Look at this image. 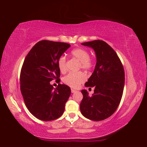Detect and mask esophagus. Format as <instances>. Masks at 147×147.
<instances>
[{"label": "esophagus", "mask_w": 147, "mask_h": 147, "mask_svg": "<svg viewBox=\"0 0 147 147\" xmlns=\"http://www.w3.org/2000/svg\"><path fill=\"white\" fill-rule=\"evenodd\" d=\"M71 92H72V93H74V92H76V90H74V89H71Z\"/></svg>", "instance_id": "1"}]
</instances>
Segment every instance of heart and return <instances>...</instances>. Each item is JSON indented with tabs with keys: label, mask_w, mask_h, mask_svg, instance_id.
<instances>
[{
	"label": "heart",
	"mask_w": 147,
	"mask_h": 147,
	"mask_svg": "<svg viewBox=\"0 0 147 147\" xmlns=\"http://www.w3.org/2000/svg\"><path fill=\"white\" fill-rule=\"evenodd\" d=\"M71 56L79 61V68L84 70H89L94 66V61L89 57V52L84 48H76L71 52ZM58 66L60 71L65 72L67 70L66 58L61 57L58 60ZM86 79V76L83 72H70L63 78V82L71 88H77L80 84L84 83Z\"/></svg>",
	"instance_id": "obj_1"
}]
</instances>
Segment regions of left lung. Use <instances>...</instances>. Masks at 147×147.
Here are the masks:
<instances>
[{"label":"left lung","mask_w":147,"mask_h":147,"mask_svg":"<svg viewBox=\"0 0 147 147\" xmlns=\"http://www.w3.org/2000/svg\"><path fill=\"white\" fill-rule=\"evenodd\" d=\"M82 45L93 49L97 63L85 84V86L95 88L94 93L89 96L87 90H82L81 113L91 120H104L114 113L120 103L125 79L124 68L116 52L105 41L95 40Z\"/></svg>","instance_id":"left-lung-1"}]
</instances>
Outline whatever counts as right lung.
Returning a JSON list of instances; mask_svg holds the SVG:
<instances>
[{
	"instance_id": "obj_1",
	"label": "right lung",
	"mask_w": 147,
	"mask_h": 147,
	"mask_svg": "<svg viewBox=\"0 0 147 147\" xmlns=\"http://www.w3.org/2000/svg\"><path fill=\"white\" fill-rule=\"evenodd\" d=\"M70 47L66 43L43 40L25 57L20 75L21 91L25 106L37 119L52 121L63 113L71 90L61 84L54 88L50 82H60L58 60Z\"/></svg>"
}]
</instances>
